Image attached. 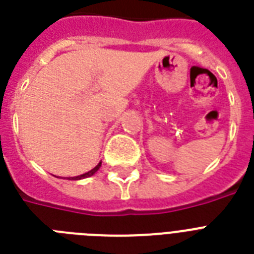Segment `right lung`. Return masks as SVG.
Returning a JSON list of instances; mask_svg holds the SVG:
<instances>
[{"label":"right lung","instance_id":"add662e5","mask_svg":"<svg viewBox=\"0 0 254 254\" xmlns=\"http://www.w3.org/2000/svg\"><path fill=\"white\" fill-rule=\"evenodd\" d=\"M100 166H101V162L99 163V165H97V166L96 167H93V169L91 170V171H88V173H85V174H81V175H79V177H73V178H68V179H71V181H79V179H83V178H88V177H92V175H93V174L96 173V171H97V170L100 169Z\"/></svg>","mask_w":254,"mask_h":254}]
</instances>
